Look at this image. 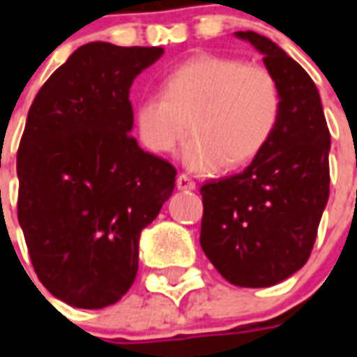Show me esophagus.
Masks as SVG:
<instances>
[{
    "mask_svg": "<svg viewBox=\"0 0 357 357\" xmlns=\"http://www.w3.org/2000/svg\"><path fill=\"white\" fill-rule=\"evenodd\" d=\"M176 185H178L179 190H195L196 189L195 179L190 178V176H187V174H179Z\"/></svg>",
    "mask_w": 357,
    "mask_h": 357,
    "instance_id": "1",
    "label": "esophagus"
}]
</instances>
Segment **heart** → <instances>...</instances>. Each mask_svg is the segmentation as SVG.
I'll return each mask as SVG.
<instances>
[{
	"instance_id": "obj_1",
	"label": "heart",
	"mask_w": 357,
	"mask_h": 357,
	"mask_svg": "<svg viewBox=\"0 0 357 357\" xmlns=\"http://www.w3.org/2000/svg\"><path fill=\"white\" fill-rule=\"evenodd\" d=\"M282 116V92L271 70L237 57L200 53L162 75V91L135 105L148 150L170 153L187 133L185 165L196 172L237 168L271 142Z\"/></svg>"
}]
</instances>
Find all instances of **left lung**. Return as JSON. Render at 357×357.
<instances>
[{"label": "left lung", "instance_id": "1", "mask_svg": "<svg viewBox=\"0 0 357 357\" xmlns=\"http://www.w3.org/2000/svg\"><path fill=\"white\" fill-rule=\"evenodd\" d=\"M263 53L282 92L271 142L241 174L202 185L200 244L238 287H271L310 259L330 196V129L315 83L266 36L237 31Z\"/></svg>", "mask_w": 357, "mask_h": 357}]
</instances>
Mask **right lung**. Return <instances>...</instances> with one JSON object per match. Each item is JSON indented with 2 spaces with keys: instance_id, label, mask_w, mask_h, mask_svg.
Returning <instances> with one entry per match:
<instances>
[{
  "instance_id": "add662e5",
  "label": "right lung",
  "mask_w": 357,
  "mask_h": 357,
  "mask_svg": "<svg viewBox=\"0 0 357 357\" xmlns=\"http://www.w3.org/2000/svg\"><path fill=\"white\" fill-rule=\"evenodd\" d=\"M162 47L91 42L33 100L18 146V222L40 283L66 304L119 302L139 271L140 231L176 168L131 135L129 89Z\"/></svg>"
}]
</instances>
